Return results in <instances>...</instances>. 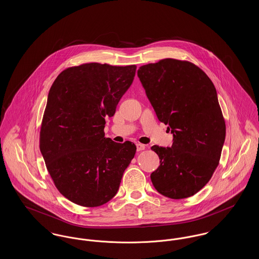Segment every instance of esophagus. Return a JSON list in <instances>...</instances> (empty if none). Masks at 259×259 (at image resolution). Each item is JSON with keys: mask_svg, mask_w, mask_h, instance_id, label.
<instances>
[{"mask_svg": "<svg viewBox=\"0 0 259 259\" xmlns=\"http://www.w3.org/2000/svg\"><path fill=\"white\" fill-rule=\"evenodd\" d=\"M136 147H137V150H138V151H142V150H144V149L146 148L145 145L140 144V143H139V144H137V145H136Z\"/></svg>", "mask_w": 259, "mask_h": 259, "instance_id": "obj_1", "label": "esophagus"}]
</instances>
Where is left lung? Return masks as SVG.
<instances>
[{
  "label": "left lung",
  "instance_id": "1",
  "mask_svg": "<svg viewBox=\"0 0 259 259\" xmlns=\"http://www.w3.org/2000/svg\"><path fill=\"white\" fill-rule=\"evenodd\" d=\"M138 76L172 134L171 148L151 147L160 159L152 185L166 197H190L208 184L222 155L226 128L215 87L193 63L172 58L140 67Z\"/></svg>",
  "mask_w": 259,
  "mask_h": 259
}]
</instances>
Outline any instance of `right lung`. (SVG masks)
<instances>
[{
    "instance_id": "right-lung-1",
    "label": "right lung",
    "mask_w": 259,
    "mask_h": 259,
    "mask_svg": "<svg viewBox=\"0 0 259 259\" xmlns=\"http://www.w3.org/2000/svg\"><path fill=\"white\" fill-rule=\"evenodd\" d=\"M136 65L87 63L64 70L50 87L39 132V149L64 197L99 207L113 197L135 145L105 137L111 117L132 84Z\"/></svg>"
}]
</instances>
